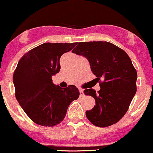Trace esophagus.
Wrapping results in <instances>:
<instances>
[{
	"mask_svg": "<svg viewBox=\"0 0 153 153\" xmlns=\"http://www.w3.org/2000/svg\"><path fill=\"white\" fill-rule=\"evenodd\" d=\"M79 92H80V97H82V96H84L83 90H82V89H79Z\"/></svg>",
	"mask_w": 153,
	"mask_h": 153,
	"instance_id": "esophagus-1",
	"label": "esophagus"
}]
</instances>
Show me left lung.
<instances>
[{"mask_svg":"<svg viewBox=\"0 0 153 153\" xmlns=\"http://www.w3.org/2000/svg\"><path fill=\"white\" fill-rule=\"evenodd\" d=\"M73 53L85 57L99 82L101 89L84 94L94 98L96 105L85 115L95 126L106 127L124 117L137 91V74L131 59L124 50L107 42H79Z\"/></svg>","mask_w":153,"mask_h":153,"instance_id":"left-lung-1","label":"left lung"}]
</instances>
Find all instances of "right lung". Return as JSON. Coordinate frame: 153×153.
Masks as SVG:
<instances>
[{
  "label": "right lung",
  "instance_id": "right-lung-1",
  "mask_svg": "<svg viewBox=\"0 0 153 153\" xmlns=\"http://www.w3.org/2000/svg\"><path fill=\"white\" fill-rule=\"evenodd\" d=\"M75 43H44L21 58L13 76L16 98L33 122L53 127L65 117L72 101L79 97L78 89L71 85L62 88L52 76L60 70L59 59Z\"/></svg>",
  "mask_w": 153,
  "mask_h": 153
}]
</instances>
